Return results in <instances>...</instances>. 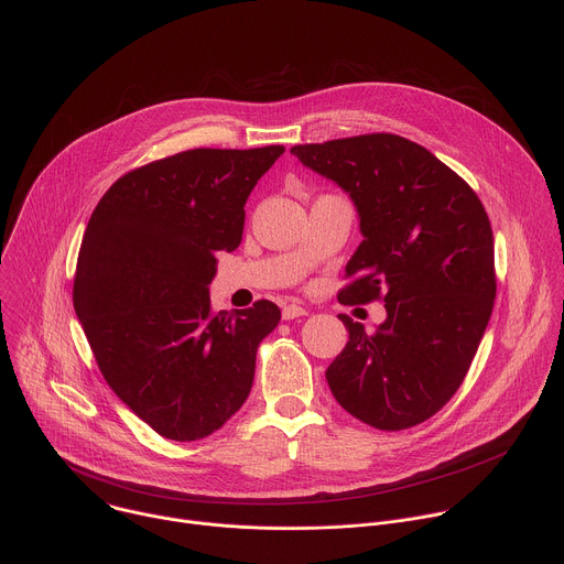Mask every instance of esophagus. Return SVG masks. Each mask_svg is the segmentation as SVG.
I'll return each instance as SVG.
<instances>
[{
  "instance_id": "obj_1",
  "label": "esophagus",
  "mask_w": 564,
  "mask_h": 564,
  "mask_svg": "<svg viewBox=\"0 0 564 564\" xmlns=\"http://www.w3.org/2000/svg\"><path fill=\"white\" fill-rule=\"evenodd\" d=\"M307 314V310L305 307H301V305H296V303H288V305H283V318L285 321H290V318H299V316H305Z\"/></svg>"
}]
</instances>
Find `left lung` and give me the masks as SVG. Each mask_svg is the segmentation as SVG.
Masks as SVG:
<instances>
[{"label":"left lung","instance_id":"left-lung-1","mask_svg":"<svg viewBox=\"0 0 564 564\" xmlns=\"http://www.w3.org/2000/svg\"><path fill=\"white\" fill-rule=\"evenodd\" d=\"M350 194L364 234L341 303L383 301L368 335L339 314L350 341L328 366L339 404L379 431L433 417L462 386L496 299L494 231L485 205L429 149L366 133L290 149Z\"/></svg>","mask_w":564,"mask_h":564}]
</instances>
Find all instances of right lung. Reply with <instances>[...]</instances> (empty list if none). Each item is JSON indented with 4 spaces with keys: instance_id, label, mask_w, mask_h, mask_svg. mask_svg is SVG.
<instances>
[{
    "instance_id": "obj_1",
    "label": "right lung",
    "mask_w": 564,
    "mask_h": 564,
    "mask_svg": "<svg viewBox=\"0 0 564 564\" xmlns=\"http://www.w3.org/2000/svg\"><path fill=\"white\" fill-rule=\"evenodd\" d=\"M285 151L189 149L118 178L77 254L73 305L111 390L158 435L194 442L248 399L281 310L214 312L216 252L243 238L246 200Z\"/></svg>"
}]
</instances>
